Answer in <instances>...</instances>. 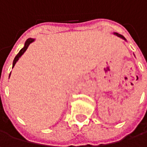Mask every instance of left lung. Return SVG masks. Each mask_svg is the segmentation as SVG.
<instances>
[{
  "instance_id": "left-lung-1",
  "label": "left lung",
  "mask_w": 147,
  "mask_h": 147,
  "mask_svg": "<svg viewBox=\"0 0 147 147\" xmlns=\"http://www.w3.org/2000/svg\"><path fill=\"white\" fill-rule=\"evenodd\" d=\"M114 34H115V35H116L117 36H119V37H120V38L124 39V40H126V39L124 38V36H122V35H120V34H119V33H116V32H114Z\"/></svg>"
}]
</instances>
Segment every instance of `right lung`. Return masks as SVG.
Here are the masks:
<instances>
[{
  "mask_svg": "<svg viewBox=\"0 0 147 147\" xmlns=\"http://www.w3.org/2000/svg\"><path fill=\"white\" fill-rule=\"evenodd\" d=\"M34 41V39H32V38H29L27 40V41L25 42V45H24V47H23L20 51H19V53L16 55V57L14 58V59H13V67H14V65H15V63L18 62V60L19 59V58L23 55V53H24V52L27 50V49H28V47L29 46V45L32 43V42H33ZM9 76H10V74H9Z\"/></svg>",
  "mask_w": 147,
  "mask_h": 147,
  "instance_id": "1",
  "label": "right lung"
}]
</instances>
